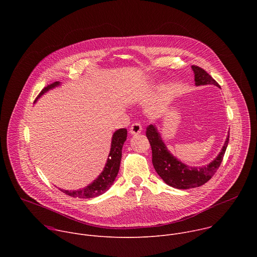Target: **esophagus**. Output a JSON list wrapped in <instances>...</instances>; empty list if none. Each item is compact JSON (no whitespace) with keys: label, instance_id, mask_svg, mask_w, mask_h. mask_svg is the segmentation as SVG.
<instances>
[{"label":"esophagus","instance_id":"esophagus-1","mask_svg":"<svg viewBox=\"0 0 257 257\" xmlns=\"http://www.w3.org/2000/svg\"><path fill=\"white\" fill-rule=\"evenodd\" d=\"M141 130H142V126H141V124L138 123V122L133 123V124L131 125V127H130V133H131L132 135H137V134H139V133L141 132Z\"/></svg>","mask_w":257,"mask_h":257}]
</instances>
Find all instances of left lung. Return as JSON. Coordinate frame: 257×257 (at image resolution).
I'll return each instance as SVG.
<instances>
[{"instance_id": "1", "label": "left lung", "mask_w": 257, "mask_h": 257, "mask_svg": "<svg viewBox=\"0 0 257 257\" xmlns=\"http://www.w3.org/2000/svg\"><path fill=\"white\" fill-rule=\"evenodd\" d=\"M192 70L194 72V81L196 86L213 84L219 87L218 83L202 68L193 65ZM146 137H148L152 146L153 165L155 170L165 181L166 184L177 189H189L205 184L215 174L224 159L230 136L228 135L218 156L211 163L202 167H190L176 159L168 151L155 125H150L146 128Z\"/></svg>"}]
</instances>
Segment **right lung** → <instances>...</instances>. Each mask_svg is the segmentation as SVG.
Wrapping results in <instances>:
<instances>
[{
	"mask_svg": "<svg viewBox=\"0 0 257 257\" xmlns=\"http://www.w3.org/2000/svg\"><path fill=\"white\" fill-rule=\"evenodd\" d=\"M60 85V82H54L47 87H45L38 97L35 98V101L38 100L44 93L49 91L50 89H53ZM34 101V102H35ZM127 139V129L122 128L117 130L112 137V144H111V151H109V155L106 161V164L103 168V171L100 173V175L92 182L90 184L82 189L79 190H64L59 188L63 193L72 196V197H78V198H92L96 197L98 195H101L104 193L108 188L112 186L114 183L119 169H120V163L122 158V148L123 144Z\"/></svg>",
	"mask_w": 257,
	"mask_h": 257,
	"instance_id": "add662e5",
	"label": "right lung"
}]
</instances>
